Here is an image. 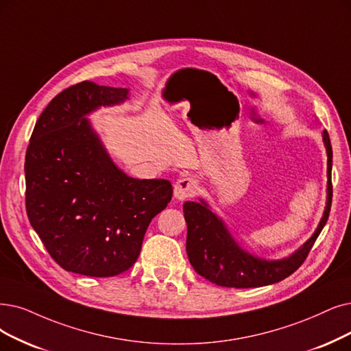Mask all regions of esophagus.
Wrapping results in <instances>:
<instances>
[{"instance_id":"1","label":"esophagus","mask_w":351,"mask_h":351,"mask_svg":"<svg viewBox=\"0 0 351 351\" xmlns=\"http://www.w3.org/2000/svg\"><path fill=\"white\" fill-rule=\"evenodd\" d=\"M197 180H194L193 177H183L177 180V183L174 186V197L178 200L193 197V195L197 193Z\"/></svg>"}]
</instances>
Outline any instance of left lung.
Instances as JSON below:
<instances>
[{
  "mask_svg": "<svg viewBox=\"0 0 351 351\" xmlns=\"http://www.w3.org/2000/svg\"><path fill=\"white\" fill-rule=\"evenodd\" d=\"M328 156V183H327V206L318 228L313 237L295 254L282 261H265L246 254L236 245L233 237L224 228L206 203L186 202L183 206L184 219L187 223L186 249L191 266L200 276L219 287L228 288H258L282 281L295 272L306 259L317 237L330 216L332 200V148L327 131L322 134Z\"/></svg>",
  "mask_w": 351,
  "mask_h": 351,
  "instance_id": "left-lung-1",
  "label": "left lung"
}]
</instances>
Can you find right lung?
<instances>
[{
	"mask_svg": "<svg viewBox=\"0 0 351 351\" xmlns=\"http://www.w3.org/2000/svg\"><path fill=\"white\" fill-rule=\"evenodd\" d=\"M128 89L83 80L54 96L25 152V210L63 269L105 278L128 271L148 224L173 197L168 180H138L112 162L85 118Z\"/></svg>",
	"mask_w": 351,
	"mask_h": 351,
	"instance_id": "1",
	"label": "right lung"
}]
</instances>
